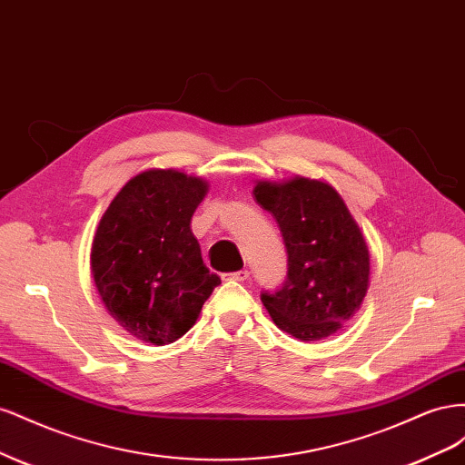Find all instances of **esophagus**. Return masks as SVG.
I'll return each mask as SVG.
<instances>
[{
  "instance_id": "34e87169",
  "label": "esophagus",
  "mask_w": 465,
  "mask_h": 465,
  "mask_svg": "<svg viewBox=\"0 0 465 465\" xmlns=\"http://www.w3.org/2000/svg\"><path fill=\"white\" fill-rule=\"evenodd\" d=\"M250 277L248 270L241 272H232V273H223V281H246Z\"/></svg>"
}]
</instances>
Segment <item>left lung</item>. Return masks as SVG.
Segmentation results:
<instances>
[{"label": "left lung", "instance_id": "1", "mask_svg": "<svg viewBox=\"0 0 465 465\" xmlns=\"http://www.w3.org/2000/svg\"><path fill=\"white\" fill-rule=\"evenodd\" d=\"M256 202L277 221L287 279L262 302L275 326L301 341L323 340L357 314L369 289L371 256L341 195L311 178L258 182Z\"/></svg>", "mask_w": 465, "mask_h": 465}]
</instances>
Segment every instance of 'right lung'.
Wrapping results in <instances>:
<instances>
[{"instance_id":"1","label":"right lung","mask_w":465,"mask_h":465,"mask_svg":"<svg viewBox=\"0 0 465 465\" xmlns=\"http://www.w3.org/2000/svg\"><path fill=\"white\" fill-rule=\"evenodd\" d=\"M207 182L153 168L112 200L91 250V272L108 314L137 340L166 345L198 320L221 283L190 229Z\"/></svg>"}]
</instances>
